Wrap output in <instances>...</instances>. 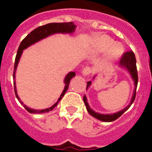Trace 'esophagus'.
Returning a JSON list of instances; mask_svg holds the SVG:
<instances>
[{"label":"esophagus","mask_w":152,"mask_h":152,"mask_svg":"<svg viewBox=\"0 0 152 152\" xmlns=\"http://www.w3.org/2000/svg\"><path fill=\"white\" fill-rule=\"evenodd\" d=\"M91 72V69L88 66L85 67V68L82 70V74H83V76H88V75H90Z\"/></svg>","instance_id":"esophagus-1"}]
</instances>
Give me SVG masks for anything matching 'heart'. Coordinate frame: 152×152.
<instances>
[{
  "label": "heart",
  "instance_id": "1",
  "mask_svg": "<svg viewBox=\"0 0 152 152\" xmlns=\"http://www.w3.org/2000/svg\"><path fill=\"white\" fill-rule=\"evenodd\" d=\"M100 43H101L102 47L105 50H108L113 46V42L111 40L109 37L107 36H103L100 39ZM122 53V48L120 46H113L111 51V55L113 57H118V56H120Z\"/></svg>",
  "mask_w": 152,
  "mask_h": 152
}]
</instances>
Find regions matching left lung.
Masks as SVG:
<instances>
[{
  "label": "left lung",
  "instance_id": "left-lung-1",
  "mask_svg": "<svg viewBox=\"0 0 152 152\" xmlns=\"http://www.w3.org/2000/svg\"><path fill=\"white\" fill-rule=\"evenodd\" d=\"M120 65L122 67H125L128 69V71L129 72V73L131 74L133 80H134L135 83V87L137 88V83H138V73H137V61H136V57H135L134 53L132 51H127V52H125L123 53L122 57H121V59L120 61ZM91 82L89 81L87 83V88L91 85ZM86 88V89H87ZM137 88H135L134 92H133V95H132V100H131V102L129 103V105L128 106H126L125 109H123L122 110L119 111L118 113H113V114H101V113H95V111L92 110L90 108V106L88 105V102H87V99H86V96L84 95L83 96V102L85 103L86 108L88 110V112L90 113L91 115L94 117V118H97L99 120L102 121H106V122H110V121H113L117 120L118 118H120L121 116L122 115L123 113H125V111L127 110L129 108L131 105L132 104V102H134L135 98H136V94H137Z\"/></svg>",
  "mask_w": 152,
  "mask_h": 152
}]
</instances>
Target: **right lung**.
<instances>
[{
  "label": "right lung",
  "mask_w": 152,
  "mask_h": 152,
  "mask_svg": "<svg viewBox=\"0 0 152 152\" xmlns=\"http://www.w3.org/2000/svg\"><path fill=\"white\" fill-rule=\"evenodd\" d=\"M75 28H76V26L73 23V22H68V23H47L46 25H43V26H40V27H37L36 29L33 30L30 34H28L27 36L25 37L24 39H23V41L21 42L20 46H19V49L17 50V53H16V56H15V63H14V71H13V78H14V81H13V83H14V90H15V96L17 98V99L20 102V103L23 104V102L20 101V98L17 95V91H16V88H15V70H16V67H17L18 62L20 61V56L22 54L23 50L26 49L27 47H28L29 46L34 44V42L41 40V39L46 38V37L50 35V34H55V33H72L75 31ZM76 76V73L74 72H70L68 75L66 76L65 79H64V83H65V86H64V89L63 91V92L61 95L60 98L58 99L57 102L56 103L52 106L51 107L48 109H45V110H32V109L28 108L27 106H26L25 105H23L24 108L27 110L29 113H46V112H49V111H51L53 110L54 107L57 106V104L61 101V99H62V97L64 96V95L65 94V92L68 90L69 86V83H70V80L72 77Z\"/></svg>",
  "instance_id": "1"
}]
</instances>
